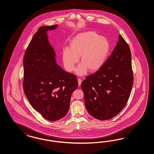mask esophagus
Here are the masks:
<instances>
[{
  "mask_svg": "<svg viewBox=\"0 0 154 154\" xmlns=\"http://www.w3.org/2000/svg\"><path fill=\"white\" fill-rule=\"evenodd\" d=\"M81 82H82V80L80 79H78V83H79V86H81Z\"/></svg>",
  "mask_w": 154,
  "mask_h": 154,
  "instance_id": "1",
  "label": "esophagus"
}]
</instances>
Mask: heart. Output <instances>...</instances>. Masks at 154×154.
Segmentation results:
<instances>
[{"instance_id": "obj_1", "label": "heart", "mask_w": 154, "mask_h": 154, "mask_svg": "<svg viewBox=\"0 0 154 154\" xmlns=\"http://www.w3.org/2000/svg\"><path fill=\"white\" fill-rule=\"evenodd\" d=\"M110 50V44L106 38L100 36L93 31L81 33L70 42V48L63 51V62L65 68L72 72L79 61L81 64L76 69L79 75H85L88 71L93 73L103 66Z\"/></svg>"}]
</instances>
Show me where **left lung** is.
Wrapping results in <instances>:
<instances>
[{
  "instance_id": "obj_1",
  "label": "left lung",
  "mask_w": 154,
  "mask_h": 154,
  "mask_svg": "<svg viewBox=\"0 0 154 154\" xmlns=\"http://www.w3.org/2000/svg\"><path fill=\"white\" fill-rule=\"evenodd\" d=\"M131 59L129 46L119 35L103 66L82 82L86 108L96 119H111L127 104L133 83Z\"/></svg>"
}]
</instances>
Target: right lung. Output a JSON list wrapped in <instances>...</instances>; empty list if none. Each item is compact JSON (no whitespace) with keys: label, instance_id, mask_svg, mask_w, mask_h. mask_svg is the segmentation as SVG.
Wrapping results in <instances>:
<instances>
[{"label":"right lung","instance_id":"obj_1","mask_svg":"<svg viewBox=\"0 0 154 154\" xmlns=\"http://www.w3.org/2000/svg\"><path fill=\"white\" fill-rule=\"evenodd\" d=\"M57 27L38 28L23 58L25 95L33 108L50 121H58L66 115L71 95L78 86L76 76L57 64L55 51L48 40L47 32Z\"/></svg>","mask_w":154,"mask_h":154}]
</instances>
